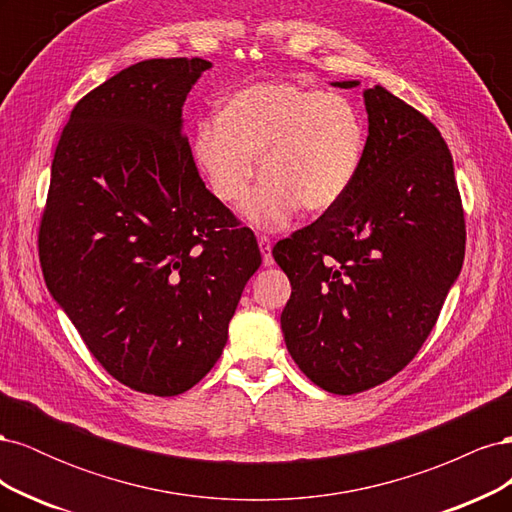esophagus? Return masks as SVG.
I'll return each instance as SVG.
<instances>
[{
	"label": "esophagus",
	"mask_w": 512,
	"mask_h": 512,
	"mask_svg": "<svg viewBox=\"0 0 512 512\" xmlns=\"http://www.w3.org/2000/svg\"><path fill=\"white\" fill-rule=\"evenodd\" d=\"M258 247H260V254H262V265L273 267L275 260H273V254H271V247H273L271 239L265 237V235H260L258 237Z\"/></svg>",
	"instance_id": "34e87169"
}]
</instances>
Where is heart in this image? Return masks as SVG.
Segmentation results:
<instances>
[{"label":"heart","instance_id":"b5f03b06","mask_svg":"<svg viewBox=\"0 0 512 512\" xmlns=\"http://www.w3.org/2000/svg\"><path fill=\"white\" fill-rule=\"evenodd\" d=\"M367 143L363 115L350 100L292 83H258L235 91L220 117L198 123L196 162L213 194L239 205L258 175L265 181L245 205L258 228H282L303 207L327 213L359 175Z\"/></svg>","mask_w":512,"mask_h":512}]
</instances>
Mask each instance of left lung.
<instances>
[{
  "label": "left lung",
  "instance_id": "obj_1",
  "mask_svg": "<svg viewBox=\"0 0 512 512\" xmlns=\"http://www.w3.org/2000/svg\"><path fill=\"white\" fill-rule=\"evenodd\" d=\"M363 98L369 136L350 192L273 247L292 286L282 312L286 348L335 395L378 386L414 359L466 254L453 156L440 130L380 85Z\"/></svg>",
  "mask_w": 512,
  "mask_h": 512
}]
</instances>
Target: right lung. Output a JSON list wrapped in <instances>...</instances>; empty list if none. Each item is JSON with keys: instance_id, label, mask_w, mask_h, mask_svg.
I'll return each mask as SVG.
<instances>
[{"instance_id": "obj_1", "label": "right lung", "mask_w": 512, "mask_h": 512, "mask_svg": "<svg viewBox=\"0 0 512 512\" xmlns=\"http://www.w3.org/2000/svg\"><path fill=\"white\" fill-rule=\"evenodd\" d=\"M211 61L147 59L76 102L38 232L46 286L121 384L173 397L220 359L260 267L254 232L200 179L181 106Z\"/></svg>"}]
</instances>
